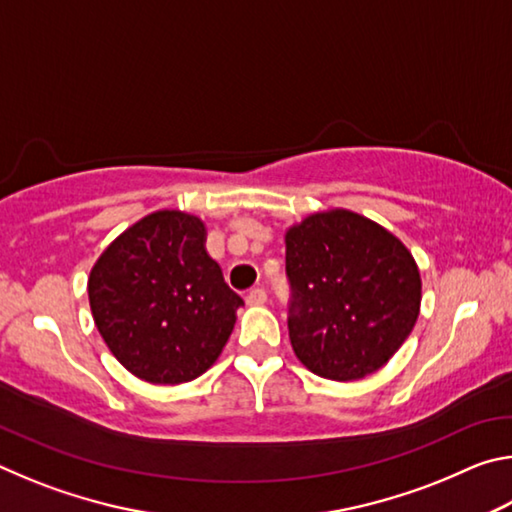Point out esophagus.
Returning a JSON list of instances; mask_svg holds the SVG:
<instances>
[{"instance_id":"1","label":"esophagus","mask_w":512,"mask_h":512,"mask_svg":"<svg viewBox=\"0 0 512 512\" xmlns=\"http://www.w3.org/2000/svg\"><path fill=\"white\" fill-rule=\"evenodd\" d=\"M246 302H248V305H264V302H266V291L262 287L250 289L246 293Z\"/></svg>"}]
</instances>
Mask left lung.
I'll return each instance as SVG.
<instances>
[{
	"mask_svg": "<svg viewBox=\"0 0 512 512\" xmlns=\"http://www.w3.org/2000/svg\"><path fill=\"white\" fill-rule=\"evenodd\" d=\"M289 339L314 375L354 381L377 372L420 314L418 264L393 232L350 210L291 225Z\"/></svg>",
	"mask_w": 512,
	"mask_h": 512,
	"instance_id": "1",
	"label": "left lung"
}]
</instances>
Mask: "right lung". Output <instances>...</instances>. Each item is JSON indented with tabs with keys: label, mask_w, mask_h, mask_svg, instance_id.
Listing matches in <instances>:
<instances>
[{
	"label": "right lung",
	"mask_w": 512,
	"mask_h": 512,
	"mask_svg": "<svg viewBox=\"0 0 512 512\" xmlns=\"http://www.w3.org/2000/svg\"><path fill=\"white\" fill-rule=\"evenodd\" d=\"M205 223L158 210L121 232L88 277L94 325L149 384H183L219 359L244 305L205 250Z\"/></svg>",
	"instance_id": "add662e5"
}]
</instances>
